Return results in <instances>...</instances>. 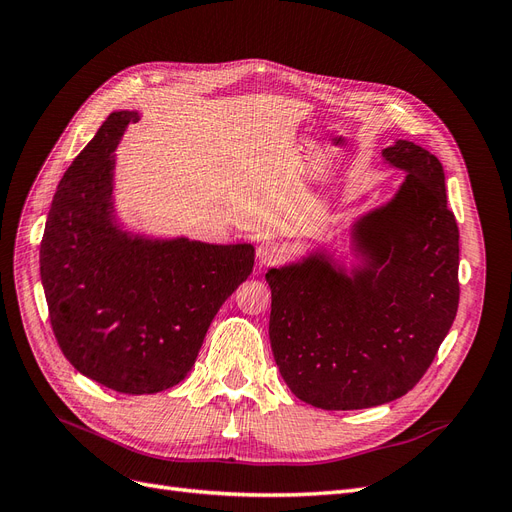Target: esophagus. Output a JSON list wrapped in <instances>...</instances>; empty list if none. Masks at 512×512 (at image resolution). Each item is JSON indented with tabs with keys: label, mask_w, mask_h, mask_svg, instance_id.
<instances>
[{
	"label": "esophagus",
	"mask_w": 512,
	"mask_h": 512,
	"mask_svg": "<svg viewBox=\"0 0 512 512\" xmlns=\"http://www.w3.org/2000/svg\"><path fill=\"white\" fill-rule=\"evenodd\" d=\"M284 256V250L275 241H262L256 250V260L260 265H275Z\"/></svg>",
	"instance_id": "1"
}]
</instances>
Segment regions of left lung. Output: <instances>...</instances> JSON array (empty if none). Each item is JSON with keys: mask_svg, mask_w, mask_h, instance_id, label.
I'll return each mask as SVG.
<instances>
[{"mask_svg": "<svg viewBox=\"0 0 512 512\" xmlns=\"http://www.w3.org/2000/svg\"><path fill=\"white\" fill-rule=\"evenodd\" d=\"M395 196L350 226L348 269L327 250L269 269L273 359L322 410L389 404L423 378L459 305V228L440 160L410 141L382 149Z\"/></svg>", "mask_w": 512, "mask_h": 512, "instance_id": "obj_1", "label": "left lung"}]
</instances>
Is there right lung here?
Returning <instances> with one entry per match:
<instances>
[{"label": "right lung", "instance_id": "add662e5", "mask_svg": "<svg viewBox=\"0 0 512 512\" xmlns=\"http://www.w3.org/2000/svg\"><path fill=\"white\" fill-rule=\"evenodd\" d=\"M136 111H117L74 158L40 245L51 327L83 376L126 395L190 374L211 320L247 280L254 245L160 239L126 230L115 211V149Z\"/></svg>", "mask_w": 512, "mask_h": 512}]
</instances>
